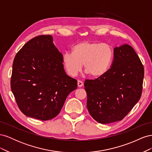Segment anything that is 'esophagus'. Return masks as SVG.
Wrapping results in <instances>:
<instances>
[{"mask_svg":"<svg viewBox=\"0 0 152 152\" xmlns=\"http://www.w3.org/2000/svg\"><path fill=\"white\" fill-rule=\"evenodd\" d=\"M77 85H78V87H82V86H83V85H84L83 82H82V81H80V80H78V82H77Z\"/></svg>","mask_w":152,"mask_h":152,"instance_id":"obj_1","label":"esophagus"}]
</instances>
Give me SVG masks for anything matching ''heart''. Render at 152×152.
Instances as JSON below:
<instances>
[{"label": "heart", "mask_w": 152, "mask_h": 152, "mask_svg": "<svg viewBox=\"0 0 152 152\" xmlns=\"http://www.w3.org/2000/svg\"><path fill=\"white\" fill-rule=\"evenodd\" d=\"M113 49L108 44L82 41L72 48V53L63 55V63L68 73L76 76L82 68L93 77L104 75L112 65Z\"/></svg>", "instance_id": "b5f03b06"}]
</instances>
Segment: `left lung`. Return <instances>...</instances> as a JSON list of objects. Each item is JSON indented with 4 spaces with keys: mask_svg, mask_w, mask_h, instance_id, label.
Instances as JSON below:
<instances>
[{
    "mask_svg": "<svg viewBox=\"0 0 152 152\" xmlns=\"http://www.w3.org/2000/svg\"><path fill=\"white\" fill-rule=\"evenodd\" d=\"M113 51L108 71L84 82L87 110L103 124L122 121L140 100L142 90L144 67L134 49L124 44Z\"/></svg>",
    "mask_w": 152,
    "mask_h": 152,
    "instance_id": "1",
    "label": "left lung"
}]
</instances>
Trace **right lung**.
<instances>
[{
	"label": "right lung",
	"mask_w": 152,
	"mask_h": 152,
	"mask_svg": "<svg viewBox=\"0 0 152 152\" xmlns=\"http://www.w3.org/2000/svg\"><path fill=\"white\" fill-rule=\"evenodd\" d=\"M51 35H42L26 42L16 54L11 88L26 116L48 121L60 112L77 81L66 75L63 55Z\"/></svg>",
	"instance_id": "1"
}]
</instances>
